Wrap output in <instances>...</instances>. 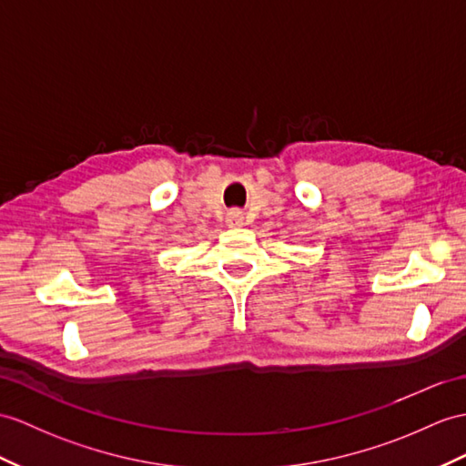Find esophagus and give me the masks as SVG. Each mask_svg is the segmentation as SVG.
<instances>
[{"instance_id": "34e87169", "label": "esophagus", "mask_w": 466, "mask_h": 466, "mask_svg": "<svg viewBox=\"0 0 466 466\" xmlns=\"http://www.w3.org/2000/svg\"><path fill=\"white\" fill-rule=\"evenodd\" d=\"M225 221H227V225L233 227V229H235V227H243L245 218H243V213L239 209H233V211L227 213V219Z\"/></svg>"}]
</instances>
